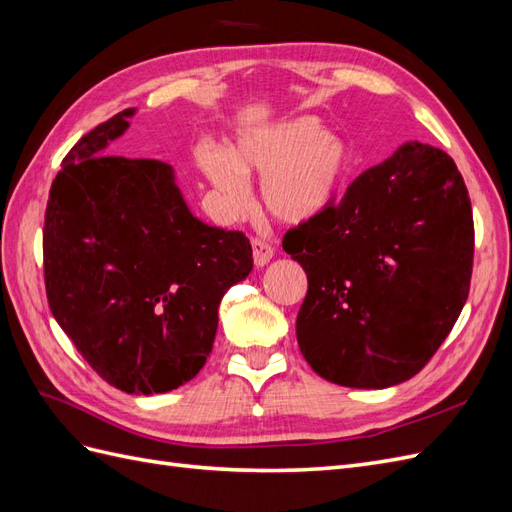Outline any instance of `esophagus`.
<instances>
[{
  "mask_svg": "<svg viewBox=\"0 0 512 512\" xmlns=\"http://www.w3.org/2000/svg\"><path fill=\"white\" fill-rule=\"evenodd\" d=\"M252 256H254V265L256 267H265V265H269L271 258L275 256V252H273V247L267 241L254 239L252 241Z\"/></svg>",
  "mask_w": 512,
  "mask_h": 512,
  "instance_id": "1",
  "label": "esophagus"
}]
</instances>
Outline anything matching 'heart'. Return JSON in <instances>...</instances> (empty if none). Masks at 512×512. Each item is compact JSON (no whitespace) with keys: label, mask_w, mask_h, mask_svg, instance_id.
Listing matches in <instances>:
<instances>
[{"label":"heart","mask_w":512,"mask_h":512,"mask_svg":"<svg viewBox=\"0 0 512 512\" xmlns=\"http://www.w3.org/2000/svg\"><path fill=\"white\" fill-rule=\"evenodd\" d=\"M194 162L226 215L247 207V175H260V203L277 220L303 224L327 209L350 173L348 145L314 117L243 130L230 149L200 143Z\"/></svg>","instance_id":"obj_1"}]
</instances>
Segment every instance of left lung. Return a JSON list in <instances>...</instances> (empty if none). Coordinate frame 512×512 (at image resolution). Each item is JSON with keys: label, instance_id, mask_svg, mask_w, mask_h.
<instances>
[{"label": "left lung", "instance_id": "obj_1", "mask_svg": "<svg viewBox=\"0 0 512 512\" xmlns=\"http://www.w3.org/2000/svg\"><path fill=\"white\" fill-rule=\"evenodd\" d=\"M307 273L297 339L318 376L350 389L410 380L468 299L474 224L453 158L404 143L344 198L284 237Z\"/></svg>", "mask_w": 512, "mask_h": 512}]
</instances>
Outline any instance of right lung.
I'll return each mask as SVG.
<instances>
[{
  "label": "right lung",
  "instance_id": "obj_1",
  "mask_svg": "<svg viewBox=\"0 0 512 512\" xmlns=\"http://www.w3.org/2000/svg\"><path fill=\"white\" fill-rule=\"evenodd\" d=\"M134 115L100 123L61 162L44 215V282L57 324L108 384L158 395L203 369L220 301L254 262L243 232L190 211L173 166L106 156Z\"/></svg>",
  "mask_w": 512,
  "mask_h": 512
}]
</instances>
